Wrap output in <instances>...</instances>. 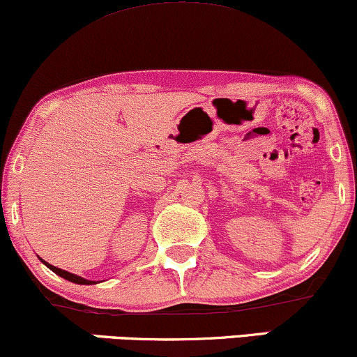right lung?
<instances>
[{"label": "right lung", "mask_w": 357, "mask_h": 357, "mask_svg": "<svg viewBox=\"0 0 357 357\" xmlns=\"http://www.w3.org/2000/svg\"><path fill=\"white\" fill-rule=\"evenodd\" d=\"M43 263H44V265H46L47 268H50V270L54 271L56 275H59L61 278H64V280H68V281H73V283H77V284H94V283H96V281H91V280L81 278V276L74 275V273L64 271V270H61V268H56V266H52V265H50V263H46V261H43Z\"/></svg>", "instance_id": "right-lung-1"}]
</instances>
